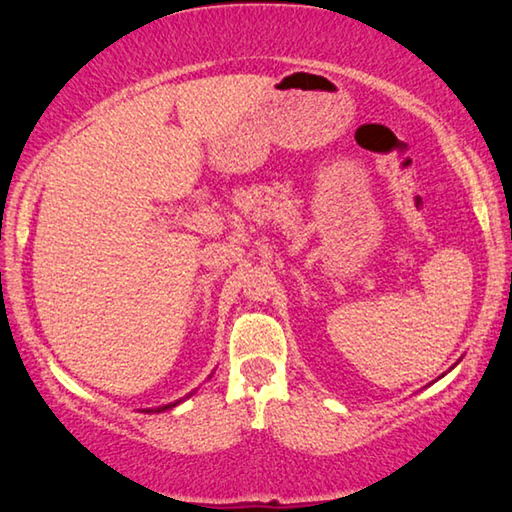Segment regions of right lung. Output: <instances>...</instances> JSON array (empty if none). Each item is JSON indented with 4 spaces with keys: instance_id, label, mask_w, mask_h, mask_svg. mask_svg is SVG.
Instances as JSON below:
<instances>
[{
    "instance_id": "obj_1",
    "label": "right lung",
    "mask_w": 512,
    "mask_h": 512,
    "mask_svg": "<svg viewBox=\"0 0 512 512\" xmlns=\"http://www.w3.org/2000/svg\"><path fill=\"white\" fill-rule=\"evenodd\" d=\"M180 402H183V400H178V402H171V404H164V406H158V409H155V411H167V409H173V406H176V404H180ZM153 409H146V413H151Z\"/></svg>"
}]
</instances>
